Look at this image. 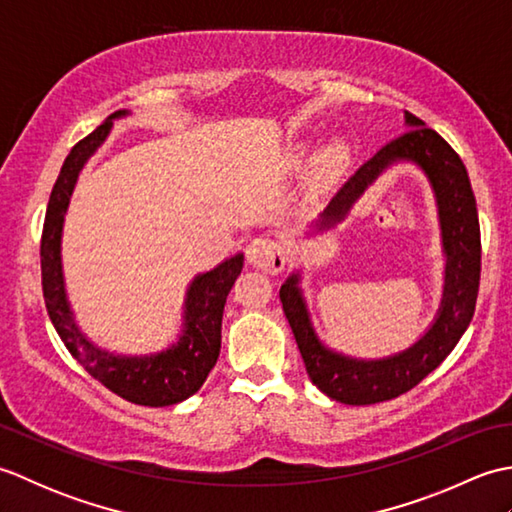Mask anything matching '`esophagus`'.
<instances>
[{"label":"esophagus","mask_w":512,"mask_h":512,"mask_svg":"<svg viewBox=\"0 0 512 512\" xmlns=\"http://www.w3.org/2000/svg\"><path fill=\"white\" fill-rule=\"evenodd\" d=\"M246 257L248 264H253L255 268L264 270L268 275H277L286 268V248L277 239L270 237H255L250 239L246 246Z\"/></svg>","instance_id":"1"}]
</instances>
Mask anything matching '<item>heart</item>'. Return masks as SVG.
<instances>
[{
    "label": "heart",
    "instance_id": "heart-1",
    "mask_svg": "<svg viewBox=\"0 0 512 512\" xmlns=\"http://www.w3.org/2000/svg\"><path fill=\"white\" fill-rule=\"evenodd\" d=\"M347 160V147L343 140H332L330 145H325L321 149V154L317 158V165L321 171H332Z\"/></svg>",
    "mask_w": 512,
    "mask_h": 512
}]
</instances>
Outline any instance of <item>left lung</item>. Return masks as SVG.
I'll use <instances>...</instances> for the list:
<instances>
[{
    "mask_svg": "<svg viewBox=\"0 0 512 512\" xmlns=\"http://www.w3.org/2000/svg\"><path fill=\"white\" fill-rule=\"evenodd\" d=\"M407 125L411 129L398 138H391L343 184L330 200L328 209L321 213V226L343 220L354 200L367 189V184H372L391 162L411 160L420 165L436 191L442 242L447 250L442 308L431 330L416 345L396 356L383 358V361H356V358L330 352L319 343L308 319L306 303L297 288V275H292L279 290L281 306L297 339L310 380L325 396L343 405H376V402L407 394L451 354L475 312L477 290H480L482 242L469 173L447 140L424 125L418 116L407 114Z\"/></svg>",
    "mask_w": 512,
    "mask_h": 512,
    "instance_id": "obj_1",
    "label": "left lung"
}]
</instances>
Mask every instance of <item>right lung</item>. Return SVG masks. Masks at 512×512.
<instances>
[{
  "label": "right lung",
  "instance_id": "right-lung-1",
  "mask_svg": "<svg viewBox=\"0 0 512 512\" xmlns=\"http://www.w3.org/2000/svg\"><path fill=\"white\" fill-rule=\"evenodd\" d=\"M116 112L103 125L94 129L72 147L65 158L57 182H54L46 222L41 233V288L50 321L68 352L79 361L85 372L99 380L116 396L143 407H167L187 400L209 376L220 356L222 343V314L228 292L242 273L244 255L226 259L209 273L198 275L187 292L184 310V334L169 350L154 356H112L94 347L74 325L72 312L65 299L61 273V228L68 209L76 176L96 147L110 134L112 118L123 116Z\"/></svg>",
  "mask_w": 512,
  "mask_h": 512
}]
</instances>
